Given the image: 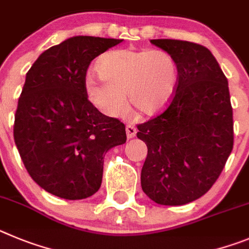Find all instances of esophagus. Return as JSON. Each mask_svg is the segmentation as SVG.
Here are the masks:
<instances>
[{"label":"esophagus","mask_w":249,"mask_h":249,"mask_svg":"<svg viewBox=\"0 0 249 249\" xmlns=\"http://www.w3.org/2000/svg\"><path fill=\"white\" fill-rule=\"evenodd\" d=\"M125 130H126V136H127V139L135 138L136 131H138L135 126H133V125H127L126 129H125Z\"/></svg>","instance_id":"obj_1"}]
</instances>
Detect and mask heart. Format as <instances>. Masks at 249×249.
Here are the masks:
<instances>
[{"label": "heart", "instance_id": "heart-1", "mask_svg": "<svg viewBox=\"0 0 249 249\" xmlns=\"http://www.w3.org/2000/svg\"><path fill=\"white\" fill-rule=\"evenodd\" d=\"M97 68L99 74H87L86 93L113 118L125 113L126 100L139 113H156L170 102L178 82V63L162 49H116L103 55Z\"/></svg>", "mask_w": 249, "mask_h": 249}]
</instances>
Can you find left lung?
Masks as SVG:
<instances>
[{
  "mask_svg": "<svg viewBox=\"0 0 249 249\" xmlns=\"http://www.w3.org/2000/svg\"><path fill=\"white\" fill-rule=\"evenodd\" d=\"M150 42L174 57L178 82L166 110L138 125L136 136L147 146L141 187L159 205H186L211 189L233 149L228 82L206 47L178 39Z\"/></svg>",
  "mask_w": 249,
  "mask_h": 249,
  "instance_id": "8db88e82",
  "label": "left lung"
}]
</instances>
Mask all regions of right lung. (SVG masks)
<instances>
[{
    "label": "right lung",
    "instance_id": "add662e5",
    "mask_svg": "<svg viewBox=\"0 0 249 249\" xmlns=\"http://www.w3.org/2000/svg\"><path fill=\"white\" fill-rule=\"evenodd\" d=\"M120 42L71 37L44 51L26 74L15 115L16 146L33 181L60 198L95 194L105 154L126 141L125 125L100 113L84 86L91 60Z\"/></svg>",
    "mask_w": 249,
    "mask_h": 249
}]
</instances>
